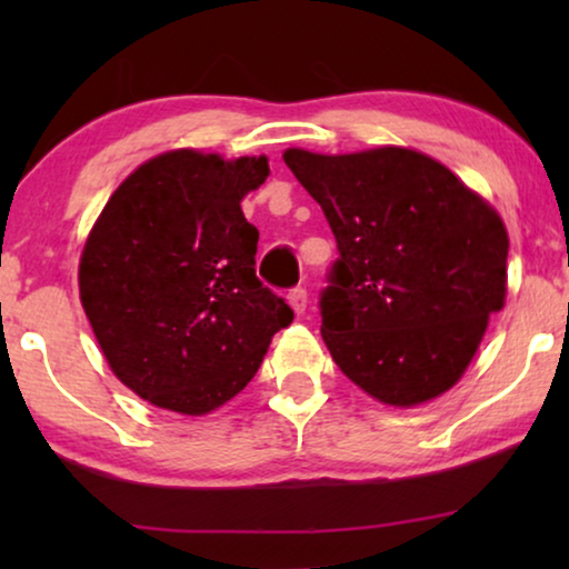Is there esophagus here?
Instances as JSON below:
<instances>
[{"label":"esophagus","mask_w":569,"mask_h":569,"mask_svg":"<svg viewBox=\"0 0 569 569\" xmlns=\"http://www.w3.org/2000/svg\"><path fill=\"white\" fill-rule=\"evenodd\" d=\"M287 302H290V308L300 316L302 310L308 308V292L302 290V287H295V290L287 292Z\"/></svg>","instance_id":"esophagus-1"}]
</instances>
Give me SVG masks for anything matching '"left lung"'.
I'll return each mask as SVG.
<instances>
[{
	"label": "left lung",
	"mask_w": 569,
	"mask_h": 569,
	"mask_svg": "<svg viewBox=\"0 0 569 569\" xmlns=\"http://www.w3.org/2000/svg\"><path fill=\"white\" fill-rule=\"evenodd\" d=\"M284 162L337 238L318 302L333 362L391 407L446 393L505 306L510 240L500 214L442 162L407 147H292Z\"/></svg>",
	"instance_id": "1"
}]
</instances>
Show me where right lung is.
<instances>
[{
	"mask_svg": "<svg viewBox=\"0 0 569 569\" xmlns=\"http://www.w3.org/2000/svg\"><path fill=\"white\" fill-rule=\"evenodd\" d=\"M267 158L173 150L139 166L92 224L80 300L113 376L154 407L201 417L251 383L292 308L256 277L240 201Z\"/></svg>",
	"mask_w": 569,
	"mask_h": 569,
	"instance_id": "add662e5",
	"label": "right lung"
}]
</instances>
